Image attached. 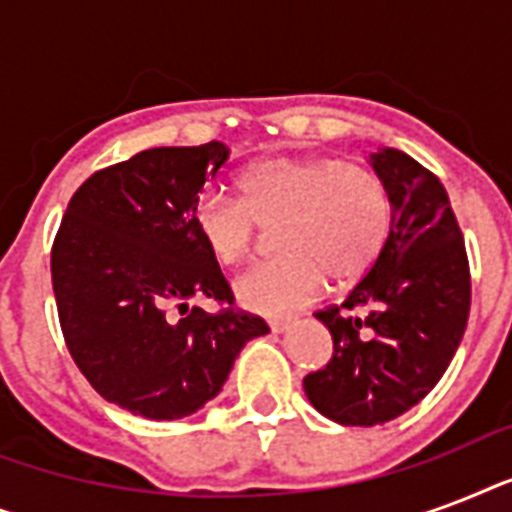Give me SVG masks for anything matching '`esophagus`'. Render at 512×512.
<instances>
[{"label": "esophagus", "mask_w": 512, "mask_h": 512, "mask_svg": "<svg viewBox=\"0 0 512 512\" xmlns=\"http://www.w3.org/2000/svg\"><path fill=\"white\" fill-rule=\"evenodd\" d=\"M292 327V319H284V321H271V329L273 332H287Z\"/></svg>", "instance_id": "obj_1"}]
</instances>
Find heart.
Returning a JSON list of instances; mask_svg holds the SVG:
<instances>
[{"label": "heart", "mask_w": 512, "mask_h": 512, "mask_svg": "<svg viewBox=\"0 0 512 512\" xmlns=\"http://www.w3.org/2000/svg\"><path fill=\"white\" fill-rule=\"evenodd\" d=\"M241 199L209 191L196 201L193 225L220 265L252 252L260 225H276L279 257L233 281L247 311L281 316L316 303L332 279L353 284L380 257L390 233V196L366 167L321 156H268L239 177Z\"/></svg>", "instance_id": "heart-1"}]
</instances>
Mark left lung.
<instances>
[{"label": "left lung", "instance_id": "8db88e82", "mask_svg": "<svg viewBox=\"0 0 512 512\" xmlns=\"http://www.w3.org/2000/svg\"><path fill=\"white\" fill-rule=\"evenodd\" d=\"M388 188L390 233L342 305L316 313L335 353L303 380L340 425L372 428L417 406L444 377L468 327L470 271L446 188L398 148L369 154Z\"/></svg>", "mask_w": 512, "mask_h": 512}]
</instances>
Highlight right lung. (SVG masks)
Listing matches in <instances>:
<instances>
[{"instance_id":"right-lung-1","label":"right lung","mask_w":512,"mask_h":512,"mask_svg":"<svg viewBox=\"0 0 512 512\" xmlns=\"http://www.w3.org/2000/svg\"><path fill=\"white\" fill-rule=\"evenodd\" d=\"M223 143L148 148L84 180L52 244V289L76 366L111 404L180 420L223 390L268 324L233 311L193 209L228 162ZM193 299L224 305L191 309Z\"/></svg>"}]
</instances>
